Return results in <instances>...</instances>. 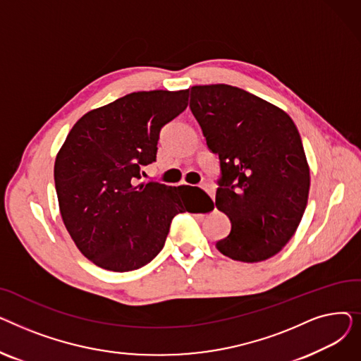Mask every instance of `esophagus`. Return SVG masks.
Returning a JSON list of instances; mask_svg holds the SVG:
<instances>
[{"label":"esophagus","instance_id":"34e87169","mask_svg":"<svg viewBox=\"0 0 361 361\" xmlns=\"http://www.w3.org/2000/svg\"><path fill=\"white\" fill-rule=\"evenodd\" d=\"M202 188L203 190L209 195L212 199H215V187L212 185V184H209V183H204L203 185H202Z\"/></svg>","mask_w":361,"mask_h":361}]
</instances>
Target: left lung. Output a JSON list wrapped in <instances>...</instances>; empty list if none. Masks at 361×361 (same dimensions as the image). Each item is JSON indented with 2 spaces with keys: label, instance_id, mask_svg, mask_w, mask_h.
Masks as SVG:
<instances>
[{
  "label": "left lung",
  "instance_id": "obj_1",
  "mask_svg": "<svg viewBox=\"0 0 361 361\" xmlns=\"http://www.w3.org/2000/svg\"><path fill=\"white\" fill-rule=\"evenodd\" d=\"M190 109L206 145L219 157L216 207L231 233L216 249L255 263L282 250L305 214L310 169L286 111L230 85L193 86Z\"/></svg>",
  "mask_w": 361,
  "mask_h": 361
}]
</instances>
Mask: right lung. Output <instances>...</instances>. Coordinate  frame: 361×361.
I'll return each instance as SVG.
<instances>
[{
    "label": "right lung",
    "mask_w": 361,
    "mask_h": 361,
    "mask_svg": "<svg viewBox=\"0 0 361 361\" xmlns=\"http://www.w3.org/2000/svg\"><path fill=\"white\" fill-rule=\"evenodd\" d=\"M185 90L133 92L92 109L73 126L54 165L66 228L97 267L135 271L164 247L169 225L188 190L139 183L140 168L157 159L161 128L188 105Z\"/></svg>",
    "instance_id": "1"
}]
</instances>
